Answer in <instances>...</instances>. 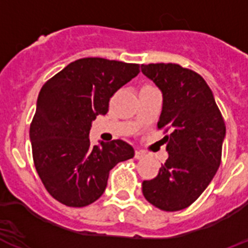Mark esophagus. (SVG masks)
Here are the masks:
<instances>
[{
  "label": "esophagus",
  "mask_w": 248,
  "mask_h": 248,
  "mask_svg": "<svg viewBox=\"0 0 248 248\" xmlns=\"http://www.w3.org/2000/svg\"><path fill=\"white\" fill-rule=\"evenodd\" d=\"M145 156H146L145 151H141V150H136V151H135V157H136V159H143Z\"/></svg>",
  "instance_id": "obj_1"
}]
</instances>
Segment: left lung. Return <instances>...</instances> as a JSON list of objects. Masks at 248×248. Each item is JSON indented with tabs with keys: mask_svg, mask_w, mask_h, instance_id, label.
Returning a JSON list of instances; mask_svg holds the SVG:
<instances>
[{
	"mask_svg": "<svg viewBox=\"0 0 248 248\" xmlns=\"http://www.w3.org/2000/svg\"><path fill=\"white\" fill-rule=\"evenodd\" d=\"M141 72L163 92L157 128L164 130L169 157L142 193L161 211L193 204L214 178L222 160L226 124L211 88L194 70L179 64H142Z\"/></svg>",
	"mask_w": 248,
	"mask_h": 248,
	"instance_id": "left-lung-1",
	"label": "left lung"
}]
</instances>
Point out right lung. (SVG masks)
<instances>
[{
  "label": "right lung",
  "mask_w": 248,
  "mask_h": 248,
  "mask_svg": "<svg viewBox=\"0 0 248 248\" xmlns=\"http://www.w3.org/2000/svg\"><path fill=\"white\" fill-rule=\"evenodd\" d=\"M140 73V65L103 58H83L50 78L37 97L30 124L35 169L54 199L68 207H85L103 194L109 170L132 159L124 140L92 146L89 131L109 99Z\"/></svg>",
  "instance_id": "right-lung-1"
}]
</instances>
